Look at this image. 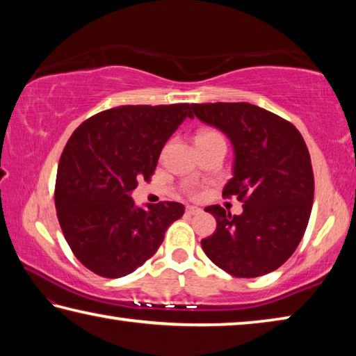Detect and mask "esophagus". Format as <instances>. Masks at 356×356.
Returning <instances> with one entry per match:
<instances>
[{
	"mask_svg": "<svg viewBox=\"0 0 356 356\" xmlns=\"http://www.w3.org/2000/svg\"><path fill=\"white\" fill-rule=\"evenodd\" d=\"M202 209L197 208V207H186V214L189 216H194V214H200Z\"/></svg>",
	"mask_w": 356,
	"mask_h": 356,
	"instance_id": "obj_1",
	"label": "esophagus"
}]
</instances>
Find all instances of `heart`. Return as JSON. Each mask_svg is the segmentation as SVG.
I'll return each instance as SVG.
<instances>
[{
	"instance_id": "heart-1",
	"label": "heart",
	"mask_w": 356,
	"mask_h": 356,
	"mask_svg": "<svg viewBox=\"0 0 356 356\" xmlns=\"http://www.w3.org/2000/svg\"><path fill=\"white\" fill-rule=\"evenodd\" d=\"M214 136H220L217 131H209V129H204V131H200V133L197 134L195 140H200V139H208V137H214ZM192 194L195 195V191H192Z\"/></svg>"
}]
</instances>
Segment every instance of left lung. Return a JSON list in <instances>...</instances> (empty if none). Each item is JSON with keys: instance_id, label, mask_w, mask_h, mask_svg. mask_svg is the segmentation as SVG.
<instances>
[{"instance_id": "1", "label": "left lung", "mask_w": 356, "mask_h": 356, "mask_svg": "<svg viewBox=\"0 0 356 356\" xmlns=\"http://www.w3.org/2000/svg\"><path fill=\"white\" fill-rule=\"evenodd\" d=\"M202 122L223 131L234 148V177L223 197L242 202L241 216L219 204L204 211L217 228L202 241L207 257L229 275L273 272L296 252L314 200L311 156L291 122L250 103L191 104Z\"/></svg>"}]
</instances>
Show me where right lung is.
I'll list each match as a JSON object with an SVG mask.
<instances>
[{
    "label": "right lung",
    "mask_w": 356,
    "mask_h": 356,
    "mask_svg": "<svg viewBox=\"0 0 356 356\" xmlns=\"http://www.w3.org/2000/svg\"><path fill=\"white\" fill-rule=\"evenodd\" d=\"M191 104L118 106L98 112L73 131L60 154L54 204L67 244L87 269L104 278L134 272L158 250L177 202L137 208L131 191L149 179L162 147Z\"/></svg>",
    "instance_id": "1"
}]
</instances>
